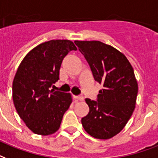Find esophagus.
I'll return each mask as SVG.
<instances>
[{
  "label": "esophagus",
  "mask_w": 158,
  "mask_h": 158,
  "mask_svg": "<svg viewBox=\"0 0 158 158\" xmlns=\"http://www.w3.org/2000/svg\"><path fill=\"white\" fill-rule=\"evenodd\" d=\"M74 99L76 101H83L84 100L82 96H74Z\"/></svg>",
  "instance_id": "34e87169"
}]
</instances>
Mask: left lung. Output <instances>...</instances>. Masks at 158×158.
Returning a JSON list of instances; mask_svg holds the SVG:
<instances>
[{"mask_svg":"<svg viewBox=\"0 0 158 158\" xmlns=\"http://www.w3.org/2000/svg\"><path fill=\"white\" fill-rule=\"evenodd\" d=\"M74 43L96 81L103 85L97 101L85 99L90 110L81 118L83 128L96 139H111L124 128L135 109L139 87L134 68L124 54L110 45L96 40Z\"/></svg>","mask_w":158,"mask_h":158,"instance_id":"8db88e82","label":"left lung"}]
</instances>
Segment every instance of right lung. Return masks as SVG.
Masks as SVG:
<instances>
[{
	"label": "right lung",
	"instance_id": "right-lung-1",
	"mask_svg": "<svg viewBox=\"0 0 158 158\" xmlns=\"http://www.w3.org/2000/svg\"><path fill=\"white\" fill-rule=\"evenodd\" d=\"M77 49L70 40H50L30 50L20 62L13 80L12 97L17 113L33 133L47 136L59 129L73 98L70 93L50 87L59 79L63 58Z\"/></svg>",
	"mask_w": 158,
	"mask_h": 158
}]
</instances>
